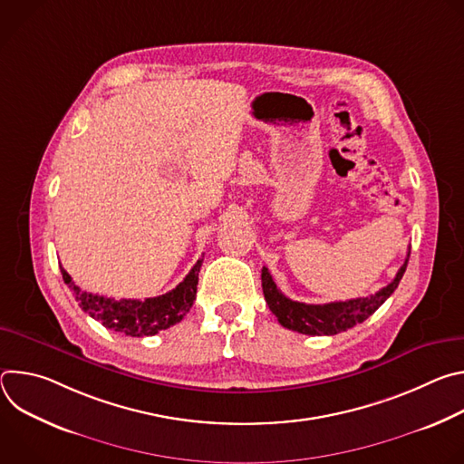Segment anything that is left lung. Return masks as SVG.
<instances>
[{"label":"left lung","instance_id":"8db88e82","mask_svg":"<svg viewBox=\"0 0 464 464\" xmlns=\"http://www.w3.org/2000/svg\"><path fill=\"white\" fill-rule=\"evenodd\" d=\"M408 258L401 266L399 274H396V277L376 294L326 304H306L292 301L277 288L268 268H262L260 277L264 299H266L270 310L285 328L295 330V333L308 336H334L345 333L347 328H353L358 323H363L385 303V299L396 290V286H399L408 266Z\"/></svg>","mask_w":464,"mask_h":464}]
</instances>
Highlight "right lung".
Masks as SVG:
<instances>
[{
  "label": "right lung",
  "mask_w": 464,
  "mask_h": 464,
  "mask_svg": "<svg viewBox=\"0 0 464 464\" xmlns=\"http://www.w3.org/2000/svg\"><path fill=\"white\" fill-rule=\"evenodd\" d=\"M204 258H198L192 270L187 277L170 292L141 299H111L106 295L92 294L77 286L70 274L63 268L62 279L73 292L79 306L90 314L93 319L101 321L106 328L113 333H121L124 336H154L160 330H165L183 319V315L190 310L196 299V286H198V274H200Z\"/></svg>",
  "instance_id": "add662e5"
}]
</instances>
